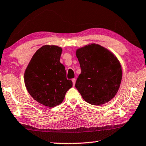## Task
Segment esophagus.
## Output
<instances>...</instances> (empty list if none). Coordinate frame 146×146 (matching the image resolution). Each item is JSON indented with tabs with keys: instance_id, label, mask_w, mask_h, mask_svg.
Returning <instances> with one entry per match:
<instances>
[{
	"instance_id": "obj_1",
	"label": "esophagus",
	"mask_w": 146,
	"mask_h": 146,
	"mask_svg": "<svg viewBox=\"0 0 146 146\" xmlns=\"http://www.w3.org/2000/svg\"><path fill=\"white\" fill-rule=\"evenodd\" d=\"M72 82H73V86H75V82H76V78H73L72 79Z\"/></svg>"
}]
</instances>
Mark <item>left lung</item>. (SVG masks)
Returning a JSON list of instances; mask_svg holds the SVG:
<instances>
[{
    "label": "left lung",
    "instance_id": "obj_1",
    "mask_svg": "<svg viewBox=\"0 0 146 146\" xmlns=\"http://www.w3.org/2000/svg\"><path fill=\"white\" fill-rule=\"evenodd\" d=\"M81 73L75 87L87 103L101 105L110 101L118 91L122 70L112 53L98 44L78 48L76 52Z\"/></svg>",
    "mask_w": 146,
    "mask_h": 146
}]
</instances>
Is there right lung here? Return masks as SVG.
I'll use <instances>...</instances> for the list:
<instances>
[{"label":"right lung","mask_w":146,"mask_h":146,"mask_svg":"<svg viewBox=\"0 0 146 146\" xmlns=\"http://www.w3.org/2000/svg\"><path fill=\"white\" fill-rule=\"evenodd\" d=\"M62 51L58 46H43L32 56L25 73V84L30 95L48 107L60 105L73 86L60 62Z\"/></svg>","instance_id":"obj_1"}]
</instances>
